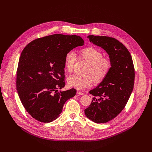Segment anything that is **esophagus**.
Returning a JSON list of instances; mask_svg holds the SVG:
<instances>
[{"label":"esophagus","mask_w":152,"mask_h":152,"mask_svg":"<svg viewBox=\"0 0 152 152\" xmlns=\"http://www.w3.org/2000/svg\"><path fill=\"white\" fill-rule=\"evenodd\" d=\"M77 94L78 96H82V95L84 94V93H82V92H81V91H77Z\"/></svg>","instance_id":"1"}]
</instances>
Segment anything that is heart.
<instances>
[{"mask_svg": "<svg viewBox=\"0 0 152 152\" xmlns=\"http://www.w3.org/2000/svg\"><path fill=\"white\" fill-rule=\"evenodd\" d=\"M82 56L89 62L85 72L86 74L74 73L67 79L68 84L77 90H84L91 86L94 80L102 81L110 72L111 62L109 58L103 57L102 53L93 47L86 48L80 50ZM77 55L74 50L68 51L64 56V66L66 70H73Z\"/></svg>", "mask_w": 152, "mask_h": 152, "instance_id": "1", "label": "heart"}]
</instances>
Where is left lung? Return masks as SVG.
<instances>
[{"mask_svg":"<svg viewBox=\"0 0 152 152\" xmlns=\"http://www.w3.org/2000/svg\"><path fill=\"white\" fill-rule=\"evenodd\" d=\"M91 42L109 55L111 68L102 82L89 93L94 96L85 110L86 117L96 123L114 119L124 109L132 92L135 70L131 53L114 38L88 35Z\"/></svg>","mask_w":152,"mask_h":152,"instance_id":"8db88e82","label":"left lung"}]
</instances>
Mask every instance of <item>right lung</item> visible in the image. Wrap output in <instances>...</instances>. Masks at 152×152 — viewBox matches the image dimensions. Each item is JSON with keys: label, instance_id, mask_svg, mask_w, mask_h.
Segmentation results:
<instances>
[{"label": "right lung", "instance_id": "right-lung-1", "mask_svg": "<svg viewBox=\"0 0 152 152\" xmlns=\"http://www.w3.org/2000/svg\"><path fill=\"white\" fill-rule=\"evenodd\" d=\"M83 44L79 36L54 34L31 41L23 50L17 70V90L25 110L35 120H56L66 102L76 95L74 88L58 91L65 86V55Z\"/></svg>", "mask_w": 152, "mask_h": 152}]
</instances>
